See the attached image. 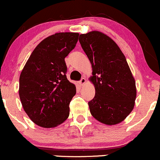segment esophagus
Masks as SVG:
<instances>
[{
    "instance_id": "esophagus-1",
    "label": "esophagus",
    "mask_w": 160,
    "mask_h": 160,
    "mask_svg": "<svg viewBox=\"0 0 160 160\" xmlns=\"http://www.w3.org/2000/svg\"><path fill=\"white\" fill-rule=\"evenodd\" d=\"M86 82H87V80H86L85 78H84V77H83V78L81 79V80H80V82H79V83H80V85H81V86H83L84 83H86Z\"/></svg>"
}]
</instances>
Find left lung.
Instances as JSON below:
<instances>
[{
  "mask_svg": "<svg viewBox=\"0 0 160 160\" xmlns=\"http://www.w3.org/2000/svg\"><path fill=\"white\" fill-rule=\"evenodd\" d=\"M79 41L92 64L89 80L96 94L88 102L91 115L107 125L122 122L134 108L137 96L135 80L125 56L101 32L80 35Z\"/></svg>",
  "mask_w": 160,
  "mask_h": 160,
  "instance_id": "1",
  "label": "left lung"
}]
</instances>
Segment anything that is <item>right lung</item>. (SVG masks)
Listing matches in <instances>:
<instances>
[{
  "mask_svg": "<svg viewBox=\"0 0 160 160\" xmlns=\"http://www.w3.org/2000/svg\"><path fill=\"white\" fill-rule=\"evenodd\" d=\"M79 33L58 32L43 39L32 52L20 73L19 95L32 122L55 128L69 116L76 87L66 77L64 58L76 46Z\"/></svg>",
  "mask_w": 160,
  "mask_h": 160,
  "instance_id": "add662e5",
  "label": "right lung"
}]
</instances>
